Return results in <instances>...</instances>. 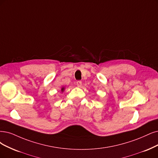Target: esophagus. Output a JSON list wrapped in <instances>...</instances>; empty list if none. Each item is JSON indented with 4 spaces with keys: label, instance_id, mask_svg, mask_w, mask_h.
I'll use <instances>...</instances> for the list:
<instances>
[{
    "label": "esophagus",
    "instance_id": "esophagus-1",
    "mask_svg": "<svg viewBox=\"0 0 158 158\" xmlns=\"http://www.w3.org/2000/svg\"><path fill=\"white\" fill-rule=\"evenodd\" d=\"M77 86H78V87H81V86L82 85V82H81V81H77Z\"/></svg>",
    "mask_w": 158,
    "mask_h": 158
}]
</instances>
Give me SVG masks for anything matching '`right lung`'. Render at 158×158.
<instances>
[{"instance_id":"add662e5","label":"right lung","mask_w":158,"mask_h":158,"mask_svg":"<svg viewBox=\"0 0 158 158\" xmlns=\"http://www.w3.org/2000/svg\"><path fill=\"white\" fill-rule=\"evenodd\" d=\"M64 87H63V88H62V89H61L62 92H63V91H64Z\"/></svg>"}]
</instances>
